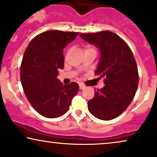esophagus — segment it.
<instances>
[{
  "instance_id": "obj_1",
  "label": "esophagus",
  "mask_w": 157,
  "mask_h": 157,
  "mask_svg": "<svg viewBox=\"0 0 157 157\" xmlns=\"http://www.w3.org/2000/svg\"><path fill=\"white\" fill-rule=\"evenodd\" d=\"M79 88H80V89H83L85 88V86L82 83H79Z\"/></svg>"
}]
</instances>
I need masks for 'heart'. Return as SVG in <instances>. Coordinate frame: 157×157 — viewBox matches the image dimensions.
Returning a JSON list of instances; mask_svg holds the SVG:
<instances>
[{
    "label": "heart",
    "mask_w": 157,
    "mask_h": 157,
    "mask_svg": "<svg viewBox=\"0 0 157 157\" xmlns=\"http://www.w3.org/2000/svg\"><path fill=\"white\" fill-rule=\"evenodd\" d=\"M89 50H95V49L92 45H91V44H86L84 48V52L89 51Z\"/></svg>",
    "instance_id": "1"
}]
</instances>
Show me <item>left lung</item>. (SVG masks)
<instances>
[{
  "instance_id": "obj_1",
  "label": "left lung",
  "mask_w": 157,
  "mask_h": 157,
  "mask_svg": "<svg viewBox=\"0 0 157 157\" xmlns=\"http://www.w3.org/2000/svg\"><path fill=\"white\" fill-rule=\"evenodd\" d=\"M80 36L99 48L95 74L105 78V86L95 91L88 101L89 111L97 118L110 121L121 115L135 96L138 85L136 60L127 43L114 32L82 33Z\"/></svg>"
}]
</instances>
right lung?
<instances>
[{
	"label": "right lung",
	"instance_id": "right-lung-1",
	"mask_svg": "<svg viewBox=\"0 0 157 157\" xmlns=\"http://www.w3.org/2000/svg\"><path fill=\"white\" fill-rule=\"evenodd\" d=\"M78 32L50 30L38 34L29 42L21 64L20 78L32 107L48 118H56L68 111L78 84H63L57 78L64 68L63 49Z\"/></svg>",
	"mask_w": 157,
	"mask_h": 157
}]
</instances>
